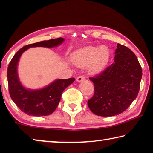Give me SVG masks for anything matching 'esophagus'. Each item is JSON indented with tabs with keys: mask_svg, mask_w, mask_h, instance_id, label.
I'll return each instance as SVG.
<instances>
[{
	"mask_svg": "<svg viewBox=\"0 0 153 153\" xmlns=\"http://www.w3.org/2000/svg\"><path fill=\"white\" fill-rule=\"evenodd\" d=\"M84 79H85V77L84 76H79V77H77V78H76V81L77 82H81L83 81V80H84Z\"/></svg>",
	"mask_w": 153,
	"mask_h": 153,
	"instance_id": "34e87169",
	"label": "esophagus"
}]
</instances>
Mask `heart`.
<instances>
[{"instance_id": "1", "label": "heart", "mask_w": 153, "mask_h": 153, "mask_svg": "<svg viewBox=\"0 0 153 153\" xmlns=\"http://www.w3.org/2000/svg\"><path fill=\"white\" fill-rule=\"evenodd\" d=\"M110 57V51L107 46H88L77 51L71 56V61L75 65L84 68L91 74H97L107 65Z\"/></svg>"}]
</instances>
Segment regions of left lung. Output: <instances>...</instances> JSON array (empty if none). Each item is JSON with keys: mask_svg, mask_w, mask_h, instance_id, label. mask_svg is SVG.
<instances>
[{"mask_svg": "<svg viewBox=\"0 0 153 153\" xmlns=\"http://www.w3.org/2000/svg\"><path fill=\"white\" fill-rule=\"evenodd\" d=\"M142 76L135 54L117 44L114 63L98 76L90 78L94 86V94L88 100L90 111L102 117L123 113L138 96Z\"/></svg>", "mask_w": 153, "mask_h": 153, "instance_id": "left-lung-1", "label": "left lung"}]
</instances>
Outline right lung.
Returning a JSON list of instances; mask_svg holds the SVG:
<instances>
[{
    "instance_id": "1",
    "label": "right lung",
    "mask_w": 153,
    "mask_h": 153,
    "mask_svg": "<svg viewBox=\"0 0 153 153\" xmlns=\"http://www.w3.org/2000/svg\"><path fill=\"white\" fill-rule=\"evenodd\" d=\"M64 41V38H59L25 46L17 52L10 62L7 69L9 94L15 104L27 115L40 117L53 113L60 102L62 92L75 81V78L56 79L42 88H27L18 76L17 67L21 56L30 48L56 47Z\"/></svg>"
}]
</instances>
